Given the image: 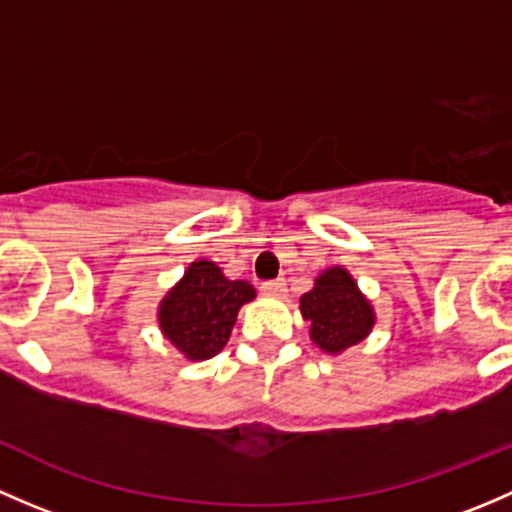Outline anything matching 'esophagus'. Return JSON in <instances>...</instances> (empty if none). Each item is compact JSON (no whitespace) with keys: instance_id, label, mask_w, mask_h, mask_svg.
<instances>
[{"instance_id":"obj_1","label":"esophagus","mask_w":512,"mask_h":512,"mask_svg":"<svg viewBox=\"0 0 512 512\" xmlns=\"http://www.w3.org/2000/svg\"><path fill=\"white\" fill-rule=\"evenodd\" d=\"M260 292L265 294V297H272V299H282L287 294V282L285 280H270V282H262Z\"/></svg>"}]
</instances>
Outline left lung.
Returning <instances> with one entry per match:
<instances>
[{
	"mask_svg": "<svg viewBox=\"0 0 512 512\" xmlns=\"http://www.w3.org/2000/svg\"><path fill=\"white\" fill-rule=\"evenodd\" d=\"M299 312L314 347L332 356L364 342L376 324L371 299L342 265L319 272L314 287L299 297Z\"/></svg>",
	"mask_w": 512,
	"mask_h": 512,
	"instance_id": "left-lung-1",
	"label": "left lung"
}]
</instances>
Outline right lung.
Returning a JSON list of instances; mask_svg holds the SVG:
<instances>
[{
	"label": "right lung",
	"instance_id": "right-lung-1",
	"mask_svg": "<svg viewBox=\"0 0 512 512\" xmlns=\"http://www.w3.org/2000/svg\"><path fill=\"white\" fill-rule=\"evenodd\" d=\"M247 280H230L213 260L190 262L158 304L160 334L188 361L223 352L242 304L255 299Z\"/></svg>",
	"mask_w": 512,
	"mask_h": 512
}]
</instances>
